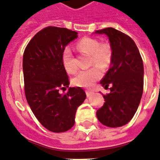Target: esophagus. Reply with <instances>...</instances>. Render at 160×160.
I'll return each instance as SVG.
<instances>
[{
	"label": "esophagus",
	"instance_id": "obj_1",
	"mask_svg": "<svg viewBox=\"0 0 160 160\" xmlns=\"http://www.w3.org/2000/svg\"><path fill=\"white\" fill-rule=\"evenodd\" d=\"M86 94H87V97H90L91 95H92L94 94V91H91V90H87L86 91Z\"/></svg>",
	"mask_w": 160,
	"mask_h": 160
}]
</instances>
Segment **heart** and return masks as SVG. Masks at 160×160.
I'll return each mask as SVG.
<instances>
[{
	"mask_svg": "<svg viewBox=\"0 0 160 160\" xmlns=\"http://www.w3.org/2000/svg\"><path fill=\"white\" fill-rule=\"evenodd\" d=\"M78 50L91 55V63L105 69L109 66L112 61L113 52L112 46L108 43H100L94 38L85 37L80 39L76 45ZM62 64L69 73L77 71V65L73 61V55L69 48H65L62 53ZM102 76L100 69L94 66L88 69L81 70L73 79V83L77 87H91Z\"/></svg>",
	"mask_w": 160,
	"mask_h": 160,
	"instance_id": "b5f03b06",
	"label": "heart"
}]
</instances>
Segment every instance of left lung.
<instances>
[{"instance_id":"8db88e82","label":"left lung","mask_w":160,"mask_h":160,"mask_svg":"<svg viewBox=\"0 0 160 160\" xmlns=\"http://www.w3.org/2000/svg\"><path fill=\"white\" fill-rule=\"evenodd\" d=\"M108 37L113 52L111 66L100 84L110 88L103 95L105 103L96 112L97 118L103 125L121 127L129 122L137 112L143 92V62L134 41L112 27L95 31Z\"/></svg>"}]
</instances>
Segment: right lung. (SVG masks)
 Listing matches in <instances>:
<instances>
[{
	"instance_id": "1",
	"label": "right lung",
	"mask_w": 160,
	"mask_h": 160,
	"mask_svg": "<svg viewBox=\"0 0 160 160\" xmlns=\"http://www.w3.org/2000/svg\"><path fill=\"white\" fill-rule=\"evenodd\" d=\"M77 37L76 31L50 26L35 34L23 53L27 103L41 125L54 133L65 132L73 126L77 108L86 99L81 87H69L67 93L61 94V90L69 85L62 53Z\"/></svg>"
}]
</instances>
